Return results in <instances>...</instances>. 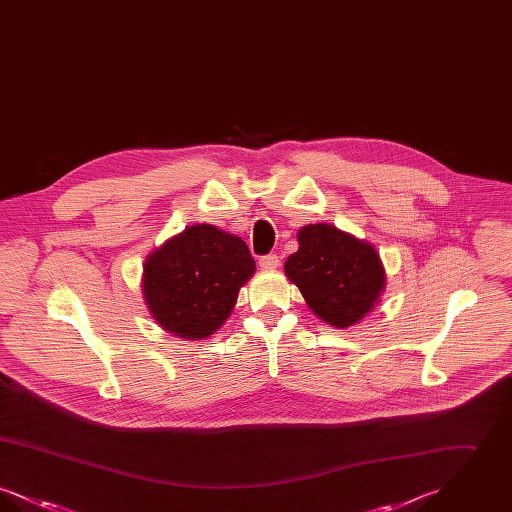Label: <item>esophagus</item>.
I'll use <instances>...</instances> for the list:
<instances>
[{
    "instance_id": "esophagus-1",
    "label": "esophagus",
    "mask_w": 512,
    "mask_h": 512,
    "mask_svg": "<svg viewBox=\"0 0 512 512\" xmlns=\"http://www.w3.org/2000/svg\"><path fill=\"white\" fill-rule=\"evenodd\" d=\"M278 265H280V259L276 255H265L259 259V267L263 270H274V268H278Z\"/></svg>"
}]
</instances>
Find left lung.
I'll return each instance as SVG.
<instances>
[{
  "instance_id": "8db88e82",
  "label": "left lung",
  "mask_w": 512,
  "mask_h": 512,
  "mask_svg": "<svg viewBox=\"0 0 512 512\" xmlns=\"http://www.w3.org/2000/svg\"><path fill=\"white\" fill-rule=\"evenodd\" d=\"M297 242L284 272L320 320L349 328L374 311L386 288V268L374 245L326 222L303 226Z\"/></svg>"
}]
</instances>
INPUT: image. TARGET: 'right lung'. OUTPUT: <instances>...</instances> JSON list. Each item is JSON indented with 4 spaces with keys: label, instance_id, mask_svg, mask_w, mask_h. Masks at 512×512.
<instances>
[{
    "label": "right lung",
    "instance_id": "obj_1",
    "mask_svg": "<svg viewBox=\"0 0 512 512\" xmlns=\"http://www.w3.org/2000/svg\"><path fill=\"white\" fill-rule=\"evenodd\" d=\"M253 272L255 261L242 238L215 224H194L147 255L144 303L172 336L203 340L230 317Z\"/></svg>",
    "mask_w": 512,
    "mask_h": 512
}]
</instances>
